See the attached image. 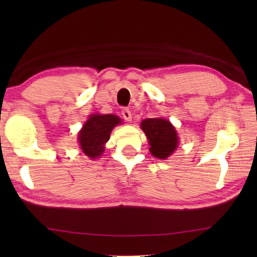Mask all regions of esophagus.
<instances>
[{
  "mask_svg": "<svg viewBox=\"0 0 257 257\" xmlns=\"http://www.w3.org/2000/svg\"><path fill=\"white\" fill-rule=\"evenodd\" d=\"M121 116H122V118L125 120V121H132V119H133V117H132V111H130L129 109H127V108L122 109Z\"/></svg>",
  "mask_w": 257,
  "mask_h": 257,
  "instance_id": "1",
  "label": "esophagus"
}]
</instances>
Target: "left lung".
Here are the masks:
<instances>
[{
  "instance_id": "left-lung-1",
  "label": "left lung",
  "mask_w": 257,
  "mask_h": 257,
  "mask_svg": "<svg viewBox=\"0 0 257 257\" xmlns=\"http://www.w3.org/2000/svg\"><path fill=\"white\" fill-rule=\"evenodd\" d=\"M141 129L144 130L149 140L151 155L166 159L178 146L177 132L169 120L162 118H149L141 122Z\"/></svg>"
}]
</instances>
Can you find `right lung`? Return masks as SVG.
Masks as SVG:
<instances>
[{"mask_svg":"<svg viewBox=\"0 0 257 257\" xmlns=\"http://www.w3.org/2000/svg\"><path fill=\"white\" fill-rule=\"evenodd\" d=\"M120 118L116 114H91L78 135L80 148L84 154L95 159L103 152V145L110 138V133Z\"/></svg>","mask_w":257,"mask_h":257,"instance_id":"right-lung-1","label":"right lung"}]
</instances>
